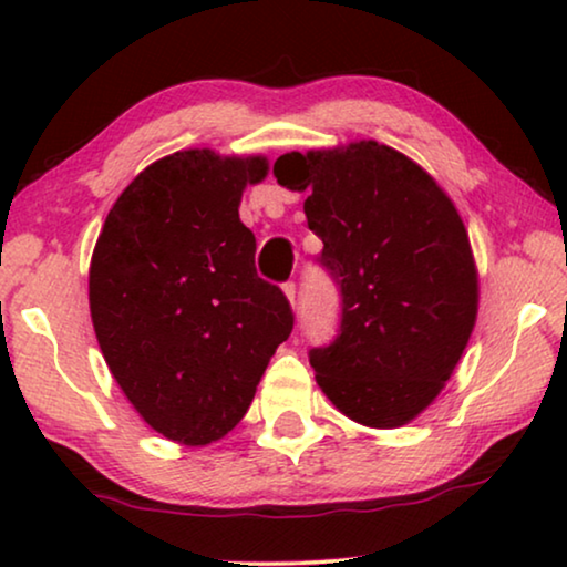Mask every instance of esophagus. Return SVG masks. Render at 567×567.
I'll use <instances>...</instances> for the list:
<instances>
[{"instance_id":"obj_1","label":"esophagus","mask_w":567,"mask_h":567,"mask_svg":"<svg viewBox=\"0 0 567 567\" xmlns=\"http://www.w3.org/2000/svg\"><path fill=\"white\" fill-rule=\"evenodd\" d=\"M284 293H286V297H289L291 307L297 309V305H299V301H297V284H293V281H286V284H284Z\"/></svg>"}]
</instances>
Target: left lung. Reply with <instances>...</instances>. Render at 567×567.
<instances>
[{
  "instance_id": "1",
  "label": "left lung",
  "mask_w": 567,
  "mask_h": 567,
  "mask_svg": "<svg viewBox=\"0 0 567 567\" xmlns=\"http://www.w3.org/2000/svg\"><path fill=\"white\" fill-rule=\"evenodd\" d=\"M276 181L307 190L320 266L340 289V328L312 348L317 384L340 413L398 429L436 400L477 317V270L462 216L421 165L355 142L289 152Z\"/></svg>"
}]
</instances>
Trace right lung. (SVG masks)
I'll use <instances>...</instances> for the list:
<instances>
[{"label":"right lung","instance_id":"add662e5","mask_svg":"<svg viewBox=\"0 0 567 567\" xmlns=\"http://www.w3.org/2000/svg\"><path fill=\"white\" fill-rule=\"evenodd\" d=\"M266 157L185 150L121 193L90 262V312L107 369L136 413L169 441L204 446L250 408L293 315L255 270L239 221Z\"/></svg>","mask_w":567,"mask_h":567}]
</instances>
